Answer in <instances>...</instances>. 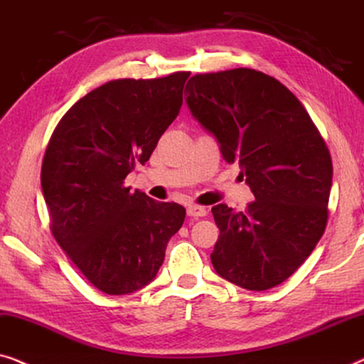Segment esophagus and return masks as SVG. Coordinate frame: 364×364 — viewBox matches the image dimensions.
<instances>
[{
  "label": "esophagus",
  "instance_id": "obj_1",
  "mask_svg": "<svg viewBox=\"0 0 364 364\" xmlns=\"http://www.w3.org/2000/svg\"><path fill=\"white\" fill-rule=\"evenodd\" d=\"M206 213H208L206 208L198 206V204H189V206L186 208V214L191 218H203V216H206Z\"/></svg>",
  "mask_w": 364,
  "mask_h": 364
}]
</instances>
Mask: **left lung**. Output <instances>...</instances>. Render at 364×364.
<instances>
[{
    "label": "left lung",
    "mask_w": 364,
    "mask_h": 364,
    "mask_svg": "<svg viewBox=\"0 0 364 364\" xmlns=\"http://www.w3.org/2000/svg\"><path fill=\"white\" fill-rule=\"evenodd\" d=\"M193 119L218 141L255 201L245 211L214 206L216 272L247 290L290 277L318 244L328 219L333 166L300 100L254 69L198 74L186 84Z\"/></svg>",
    "instance_id": "8db88e82"
}]
</instances>
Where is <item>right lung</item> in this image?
<instances>
[{
    "label": "right lung",
    "instance_id": "add662e5",
    "mask_svg": "<svg viewBox=\"0 0 364 364\" xmlns=\"http://www.w3.org/2000/svg\"><path fill=\"white\" fill-rule=\"evenodd\" d=\"M189 73L119 79L70 107L50 136L41 186L53 234L89 282L127 295L156 277L186 209L160 203L124 180L150 160L180 114Z\"/></svg>",
    "mask_w": 364,
    "mask_h": 364
}]
</instances>
